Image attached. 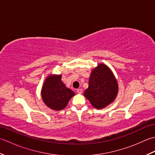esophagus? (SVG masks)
<instances>
[{
    "label": "esophagus",
    "instance_id": "1",
    "mask_svg": "<svg viewBox=\"0 0 155 155\" xmlns=\"http://www.w3.org/2000/svg\"><path fill=\"white\" fill-rule=\"evenodd\" d=\"M77 92L78 94H81L82 93H83V90L81 89V88H78V89L77 90Z\"/></svg>",
    "mask_w": 155,
    "mask_h": 155
}]
</instances>
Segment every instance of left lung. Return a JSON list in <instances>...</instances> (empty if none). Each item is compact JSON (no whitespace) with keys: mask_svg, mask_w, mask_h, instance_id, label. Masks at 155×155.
Segmentation results:
<instances>
[{"mask_svg":"<svg viewBox=\"0 0 155 155\" xmlns=\"http://www.w3.org/2000/svg\"><path fill=\"white\" fill-rule=\"evenodd\" d=\"M117 93L118 83L113 72L106 65L98 64L91 72L84 97L94 107L100 109L110 104Z\"/></svg>","mask_w":155,"mask_h":155,"instance_id":"left-lung-1","label":"left lung"}]
</instances>
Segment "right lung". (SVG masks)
<instances>
[{"instance_id": "obj_1", "label": "right lung", "mask_w": 155, "mask_h": 155, "mask_svg": "<svg viewBox=\"0 0 155 155\" xmlns=\"http://www.w3.org/2000/svg\"><path fill=\"white\" fill-rule=\"evenodd\" d=\"M42 100L51 109L61 110L67 106L74 93L65 87L61 75H52L46 79L42 88Z\"/></svg>"}]
</instances>
